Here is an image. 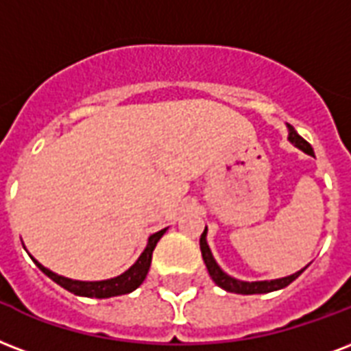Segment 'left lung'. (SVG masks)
Instances as JSON below:
<instances>
[{
  "label": "left lung",
  "instance_id": "left-lung-1",
  "mask_svg": "<svg viewBox=\"0 0 351 351\" xmlns=\"http://www.w3.org/2000/svg\"><path fill=\"white\" fill-rule=\"evenodd\" d=\"M289 127V141L294 143V145L302 149L307 154H311L315 156V152H313L311 145L307 143L304 138H302L300 134L296 132L291 125ZM200 252H202V259H204L206 267H208V272H210V276L213 282L217 283L219 287L224 289V291H228V293H237V294H263V293H272V291H278V289L287 287L289 283L294 282L296 278L300 276L302 271H298L296 274H291L287 278H280V280H271V282H241V280H235V278L228 276L226 272L221 271V267L215 263V259L211 256V250L208 247V243H206V228L200 235Z\"/></svg>",
  "mask_w": 351,
  "mask_h": 351
}]
</instances>
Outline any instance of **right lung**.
Listing matches in <instances>:
<instances>
[{
	"instance_id": "1",
	"label": "right lung",
	"mask_w": 351,
	"mask_h": 351,
	"mask_svg": "<svg viewBox=\"0 0 351 351\" xmlns=\"http://www.w3.org/2000/svg\"><path fill=\"white\" fill-rule=\"evenodd\" d=\"M164 234L165 230H160V232L149 237V243H147V248L143 250V254L127 272H123L121 276L112 278V280H103V282H77V280H69V278L58 276L55 272H51L49 269L42 267L36 259H33V261L38 265V269L44 272L45 276H49L53 282L58 283L60 287H64L69 293L79 294V296H88V298H112V296H119V294L132 293L134 289H138L143 283L147 272H149V267H151L152 250H154L156 243Z\"/></svg>"
}]
</instances>
